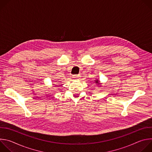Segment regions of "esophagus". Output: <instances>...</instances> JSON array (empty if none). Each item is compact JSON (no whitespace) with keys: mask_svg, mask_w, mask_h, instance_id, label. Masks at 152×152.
Segmentation results:
<instances>
[{"mask_svg":"<svg viewBox=\"0 0 152 152\" xmlns=\"http://www.w3.org/2000/svg\"><path fill=\"white\" fill-rule=\"evenodd\" d=\"M80 75H73V78H74L75 79H79V78H80Z\"/></svg>","mask_w":152,"mask_h":152,"instance_id":"obj_1","label":"esophagus"}]
</instances>
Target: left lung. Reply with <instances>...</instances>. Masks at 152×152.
Instances as JSON below:
<instances>
[{"label": "left lung", "instance_id": "left-lung-1", "mask_svg": "<svg viewBox=\"0 0 152 152\" xmlns=\"http://www.w3.org/2000/svg\"><path fill=\"white\" fill-rule=\"evenodd\" d=\"M94 82L96 83V85H97V86H101L100 84H102V83H100V81L98 80V79H96V80H94Z\"/></svg>", "mask_w": 152, "mask_h": 152}]
</instances>
